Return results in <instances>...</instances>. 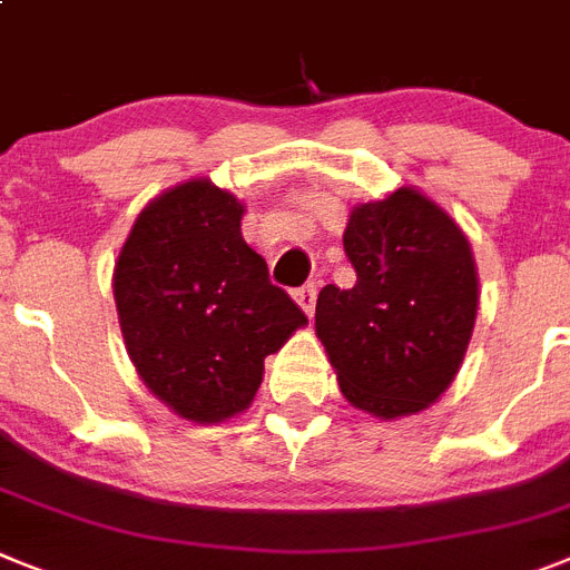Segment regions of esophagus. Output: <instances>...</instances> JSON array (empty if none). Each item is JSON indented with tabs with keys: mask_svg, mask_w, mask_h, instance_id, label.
<instances>
[{
	"mask_svg": "<svg viewBox=\"0 0 570 570\" xmlns=\"http://www.w3.org/2000/svg\"><path fill=\"white\" fill-rule=\"evenodd\" d=\"M295 304H298L301 309H304V313L309 315V318H313V309H315V286L313 284H307V286H301V289H295Z\"/></svg>",
	"mask_w": 570,
	"mask_h": 570,
	"instance_id": "1",
	"label": "esophagus"
}]
</instances>
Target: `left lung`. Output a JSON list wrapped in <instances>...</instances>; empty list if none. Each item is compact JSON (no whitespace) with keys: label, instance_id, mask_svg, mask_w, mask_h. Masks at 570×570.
<instances>
[{"label":"left lung","instance_id":"1","mask_svg":"<svg viewBox=\"0 0 570 570\" xmlns=\"http://www.w3.org/2000/svg\"><path fill=\"white\" fill-rule=\"evenodd\" d=\"M356 284L315 304L344 400L380 420L438 403L461 371L478 315V269L455 219L417 188L362 203L344 228Z\"/></svg>","mask_w":570,"mask_h":570}]
</instances>
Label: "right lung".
I'll list each match as a JSON object with an SVG mask.
<instances>
[{
	"label": "right lung",
	"instance_id": "obj_1",
	"mask_svg": "<svg viewBox=\"0 0 570 570\" xmlns=\"http://www.w3.org/2000/svg\"><path fill=\"white\" fill-rule=\"evenodd\" d=\"M246 205L208 176L141 208L112 272L121 336L138 376L190 423L252 405L263 358L307 324L243 240Z\"/></svg>",
	"mask_w": 570,
	"mask_h": 570
}]
</instances>
